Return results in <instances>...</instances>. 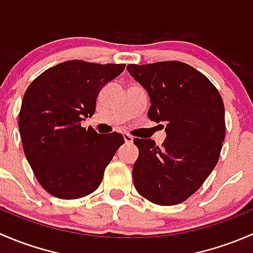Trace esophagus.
Masks as SVG:
<instances>
[{"label": "esophagus", "instance_id": "obj_1", "mask_svg": "<svg viewBox=\"0 0 253 253\" xmlns=\"http://www.w3.org/2000/svg\"><path fill=\"white\" fill-rule=\"evenodd\" d=\"M124 139H125V143H126V144H131V143L133 142V137L129 136V134H127V133H124Z\"/></svg>", "mask_w": 253, "mask_h": 253}]
</instances>
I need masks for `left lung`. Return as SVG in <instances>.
Masks as SVG:
<instances>
[{
	"label": "left lung",
	"mask_w": 253,
	"mask_h": 253,
	"mask_svg": "<svg viewBox=\"0 0 253 253\" xmlns=\"http://www.w3.org/2000/svg\"><path fill=\"white\" fill-rule=\"evenodd\" d=\"M127 71L149 95L148 117L167 125L163 147L133 139L139 152L132 170L134 187L155 205H177L218 163L225 138L223 99L205 75L178 61L128 65Z\"/></svg>",
	"instance_id": "8db88e82"
}]
</instances>
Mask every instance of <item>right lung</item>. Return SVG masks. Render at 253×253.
<instances>
[{"label": "right lung", "instance_id": "obj_1", "mask_svg": "<svg viewBox=\"0 0 253 253\" xmlns=\"http://www.w3.org/2000/svg\"><path fill=\"white\" fill-rule=\"evenodd\" d=\"M125 66L66 61L28 86L18 127L25 158L50 195L76 200L101 183L124 136L117 132L104 136L81 122L93 116L99 91Z\"/></svg>", "mask_w": 253, "mask_h": 253}]
</instances>
